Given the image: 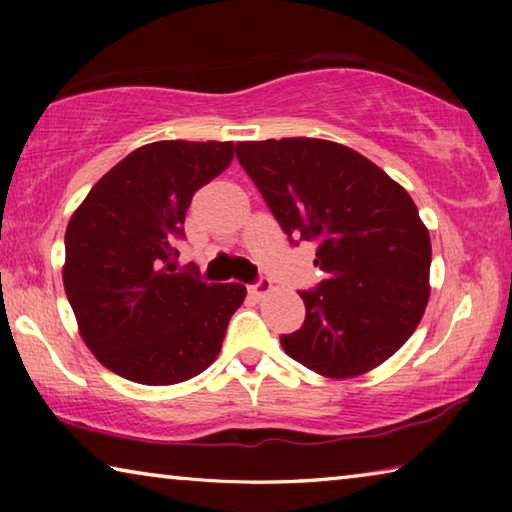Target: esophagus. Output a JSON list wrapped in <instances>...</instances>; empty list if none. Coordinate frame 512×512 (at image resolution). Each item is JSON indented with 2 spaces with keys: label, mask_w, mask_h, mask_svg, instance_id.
<instances>
[{
  "label": "esophagus",
  "mask_w": 512,
  "mask_h": 512,
  "mask_svg": "<svg viewBox=\"0 0 512 512\" xmlns=\"http://www.w3.org/2000/svg\"><path fill=\"white\" fill-rule=\"evenodd\" d=\"M271 280H266V277H259V280L253 284V287H248V291L253 293L255 298H264L268 291H271Z\"/></svg>",
  "instance_id": "esophagus-1"
}]
</instances>
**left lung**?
Masks as SVG:
<instances>
[{
    "label": "left lung",
    "instance_id": "8db88e82",
    "mask_svg": "<svg viewBox=\"0 0 512 512\" xmlns=\"http://www.w3.org/2000/svg\"><path fill=\"white\" fill-rule=\"evenodd\" d=\"M237 160L289 237L325 273L300 291L305 323L280 343L329 379L370 372L409 341L429 302L431 239L402 185L348 146L316 137L237 142Z\"/></svg>",
    "mask_w": 512,
    "mask_h": 512
}]
</instances>
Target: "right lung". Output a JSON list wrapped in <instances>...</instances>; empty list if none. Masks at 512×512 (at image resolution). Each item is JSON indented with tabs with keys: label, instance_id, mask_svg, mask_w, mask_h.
<instances>
[{
	"label": "right lung",
	"instance_id": "obj_1",
	"mask_svg": "<svg viewBox=\"0 0 512 512\" xmlns=\"http://www.w3.org/2000/svg\"><path fill=\"white\" fill-rule=\"evenodd\" d=\"M232 142L162 140L115 164L65 232L63 284L81 339L101 366L171 386L212 366L244 284L176 271V244L196 189L228 169Z\"/></svg>",
	"mask_w": 512,
	"mask_h": 512
}]
</instances>
